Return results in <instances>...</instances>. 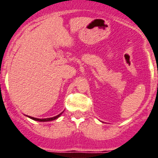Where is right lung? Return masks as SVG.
<instances>
[{"label": "right lung", "mask_w": 158, "mask_h": 158, "mask_svg": "<svg viewBox=\"0 0 158 158\" xmlns=\"http://www.w3.org/2000/svg\"><path fill=\"white\" fill-rule=\"evenodd\" d=\"M62 113H63V112H62L61 113H60L59 115H57V116H53V117H51V118H45V119H38V118H35V117H32V116H27L29 118H31V119H32V120H36V121L48 122V121H52V120H56V119H57L58 117H60V115H61Z\"/></svg>", "instance_id": "obj_1"}]
</instances>
